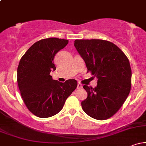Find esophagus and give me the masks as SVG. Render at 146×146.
Masks as SVG:
<instances>
[{
    "mask_svg": "<svg viewBox=\"0 0 146 146\" xmlns=\"http://www.w3.org/2000/svg\"><path fill=\"white\" fill-rule=\"evenodd\" d=\"M77 88H82V86L81 84L78 83V86H77Z\"/></svg>",
    "mask_w": 146,
    "mask_h": 146,
    "instance_id": "1",
    "label": "esophagus"
}]
</instances>
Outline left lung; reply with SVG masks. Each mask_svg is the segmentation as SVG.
Here are the masks:
<instances>
[{"instance_id": "obj_1", "label": "left lung", "mask_w": 146, "mask_h": 146, "mask_svg": "<svg viewBox=\"0 0 146 146\" xmlns=\"http://www.w3.org/2000/svg\"><path fill=\"white\" fill-rule=\"evenodd\" d=\"M74 46L88 72L98 78L95 88L83 86L88 96L82 108L92 118L107 119L119 110L130 93L132 71L128 58L115 44L103 40H75Z\"/></svg>"}]
</instances>
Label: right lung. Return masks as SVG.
Segmentation results:
<instances>
[{"label": "right lung", "mask_w": 146, "mask_h": 146, "mask_svg": "<svg viewBox=\"0 0 146 146\" xmlns=\"http://www.w3.org/2000/svg\"><path fill=\"white\" fill-rule=\"evenodd\" d=\"M68 42L67 40L56 38L41 40L34 43L20 60L18 88L26 106L37 117L47 118L58 114L78 86L75 80L62 83L50 75L51 71L56 69L55 56Z\"/></svg>", "instance_id": "1"}]
</instances>
